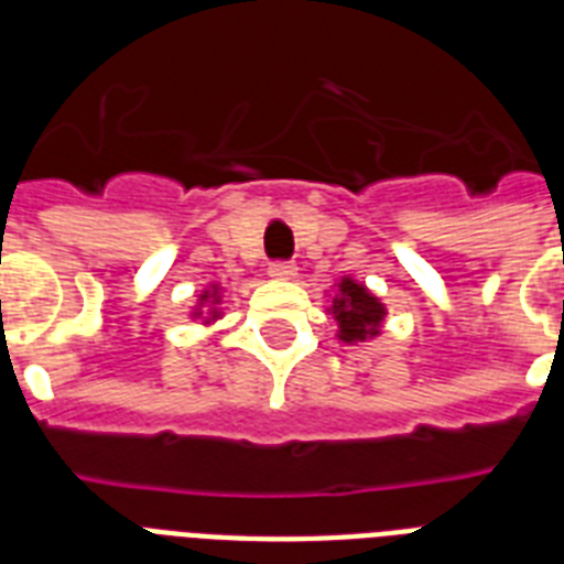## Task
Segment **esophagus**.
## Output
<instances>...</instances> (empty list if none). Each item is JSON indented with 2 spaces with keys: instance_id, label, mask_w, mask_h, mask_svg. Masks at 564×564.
<instances>
[{
  "instance_id": "1",
  "label": "esophagus",
  "mask_w": 564,
  "mask_h": 564,
  "mask_svg": "<svg viewBox=\"0 0 564 564\" xmlns=\"http://www.w3.org/2000/svg\"><path fill=\"white\" fill-rule=\"evenodd\" d=\"M299 274V269L292 263H272L269 265V278H274V281H292Z\"/></svg>"
}]
</instances>
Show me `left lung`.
<instances>
[{
    "instance_id": "obj_1",
    "label": "left lung",
    "mask_w": 564,
    "mask_h": 564,
    "mask_svg": "<svg viewBox=\"0 0 564 564\" xmlns=\"http://www.w3.org/2000/svg\"><path fill=\"white\" fill-rule=\"evenodd\" d=\"M330 290L334 292H330L327 313L334 316L336 327H339L336 330L339 343L360 345L380 336L386 322V304L377 299L366 283L354 281V278H343Z\"/></svg>"
}]
</instances>
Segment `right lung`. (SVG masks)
Here are the masks:
<instances>
[{
	"mask_svg": "<svg viewBox=\"0 0 564 564\" xmlns=\"http://www.w3.org/2000/svg\"><path fill=\"white\" fill-rule=\"evenodd\" d=\"M189 318L193 322H202V325H216L221 318V286L219 283H207V290L195 299V307L189 310Z\"/></svg>",
	"mask_w": 564,
	"mask_h": 564,
	"instance_id": "1",
	"label": "right lung"
}]
</instances>
